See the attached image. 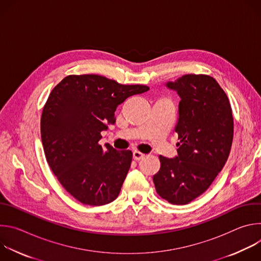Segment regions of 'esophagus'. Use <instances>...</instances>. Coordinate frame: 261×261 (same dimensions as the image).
<instances>
[{"label":"esophagus","mask_w":261,"mask_h":261,"mask_svg":"<svg viewBox=\"0 0 261 261\" xmlns=\"http://www.w3.org/2000/svg\"><path fill=\"white\" fill-rule=\"evenodd\" d=\"M144 158V155L142 154V153H139V152H137V151H135L134 153H133V159L135 160V161H139V160H141V159H143Z\"/></svg>","instance_id":"1"}]
</instances>
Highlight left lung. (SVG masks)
I'll list each match as a JSON object with an SVG mask.
<instances>
[{
    "instance_id": "left-lung-1",
    "label": "left lung",
    "mask_w": 261,
    "mask_h": 261,
    "mask_svg": "<svg viewBox=\"0 0 261 261\" xmlns=\"http://www.w3.org/2000/svg\"><path fill=\"white\" fill-rule=\"evenodd\" d=\"M166 87L177 93V156H159L153 176L157 193L172 204L200 196L224 167L232 144L233 117L227 95L215 79L186 74Z\"/></svg>"
}]
</instances>
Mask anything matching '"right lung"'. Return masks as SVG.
<instances>
[{
    "label": "right lung",
    "mask_w": 261,
    "mask_h": 261,
    "mask_svg": "<svg viewBox=\"0 0 261 261\" xmlns=\"http://www.w3.org/2000/svg\"><path fill=\"white\" fill-rule=\"evenodd\" d=\"M150 90L96 74L68 75L51 91L41 116L46 161L63 187L84 204L103 205L120 194L131 151L99 144L115 124V111L128 97Z\"/></svg>",
    "instance_id": "obj_1"
}]
</instances>
